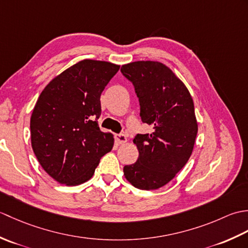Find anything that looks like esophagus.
Masks as SVG:
<instances>
[{"label": "esophagus", "instance_id": "obj_1", "mask_svg": "<svg viewBox=\"0 0 248 248\" xmlns=\"http://www.w3.org/2000/svg\"><path fill=\"white\" fill-rule=\"evenodd\" d=\"M115 140H116V141H117L118 144H120V145H123V144H124V143H127V136H125L124 134H116L115 135Z\"/></svg>", "mask_w": 248, "mask_h": 248}]
</instances>
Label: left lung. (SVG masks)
<instances>
[{
	"instance_id": "obj_1",
	"label": "left lung",
	"mask_w": 248,
	"mask_h": 248,
	"mask_svg": "<svg viewBox=\"0 0 248 248\" xmlns=\"http://www.w3.org/2000/svg\"><path fill=\"white\" fill-rule=\"evenodd\" d=\"M121 72L133 83L141 120L154 129L134 139L139 159L124 167V175L138 188H160L176 177L192 155L198 131L193 98L180 78L160 62H129Z\"/></svg>"
}]
</instances>
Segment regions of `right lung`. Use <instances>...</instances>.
<instances>
[{
  "label": "right lung",
  "mask_w": 248,
  "mask_h": 248,
  "mask_svg": "<svg viewBox=\"0 0 248 248\" xmlns=\"http://www.w3.org/2000/svg\"><path fill=\"white\" fill-rule=\"evenodd\" d=\"M120 66L83 60L49 82L31 116V143L39 164L67 186L93 176L100 159L112 150L114 135L102 132L100 96Z\"/></svg>",
  "instance_id": "right-lung-1"
}]
</instances>
